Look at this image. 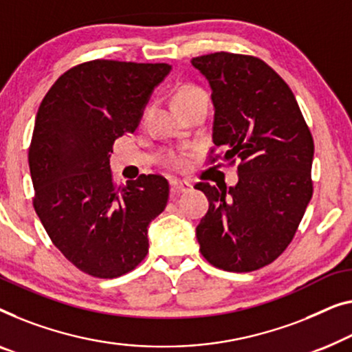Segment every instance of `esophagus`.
<instances>
[{
  "mask_svg": "<svg viewBox=\"0 0 352 352\" xmlns=\"http://www.w3.org/2000/svg\"><path fill=\"white\" fill-rule=\"evenodd\" d=\"M170 190H171V197H177L181 193H186L192 188V186L188 182H182V181H171L170 182Z\"/></svg>",
  "mask_w": 352,
  "mask_h": 352,
  "instance_id": "34e87169",
  "label": "esophagus"
}]
</instances>
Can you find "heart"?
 <instances>
[{"instance_id": "b5f03b06", "label": "heart", "mask_w": 352, "mask_h": 352, "mask_svg": "<svg viewBox=\"0 0 352 352\" xmlns=\"http://www.w3.org/2000/svg\"><path fill=\"white\" fill-rule=\"evenodd\" d=\"M173 103H175L176 109H179L184 114L188 109H192L193 106L201 103L208 104V95L205 90L195 84H182L175 90ZM164 164L170 170L182 171L188 165V154L184 151H166L164 154Z\"/></svg>"}]
</instances>
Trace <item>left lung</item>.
<instances>
[{
    "instance_id": "obj_1",
    "label": "left lung",
    "mask_w": 352,
    "mask_h": 352,
    "mask_svg": "<svg viewBox=\"0 0 352 352\" xmlns=\"http://www.w3.org/2000/svg\"><path fill=\"white\" fill-rule=\"evenodd\" d=\"M192 65L211 85L212 141L226 151L211 147L208 164L238 162L235 187L195 184L210 201L197 227L200 252L226 272H256L286 251L313 197L311 131L292 90L263 60L214 52Z\"/></svg>"
}]
</instances>
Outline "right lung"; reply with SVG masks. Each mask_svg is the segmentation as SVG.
<instances>
[{"mask_svg":"<svg viewBox=\"0 0 352 352\" xmlns=\"http://www.w3.org/2000/svg\"><path fill=\"white\" fill-rule=\"evenodd\" d=\"M170 69L90 60L65 71L39 104L28 151L34 211L55 248L94 278H119L144 261L147 226L168 203L159 175L117 186L109 155Z\"/></svg>","mask_w":352,"mask_h":352,"instance_id":"1","label":"right lung"}]
</instances>
